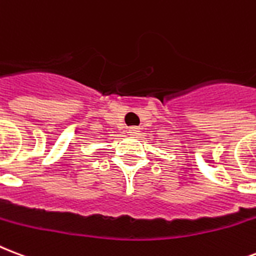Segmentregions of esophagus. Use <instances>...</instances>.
Segmentation results:
<instances>
[{"label":"esophagus","instance_id":"1","mask_svg":"<svg viewBox=\"0 0 256 256\" xmlns=\"http://www.w3.org/2000/svg\"><path fill=\"white\" fill-rule=\"evenodd\" d=\"M128 132H130V136H136L140 134V128H128Z\"/></svg>","mask_w":256,"mask_h":256}]
</instances>
